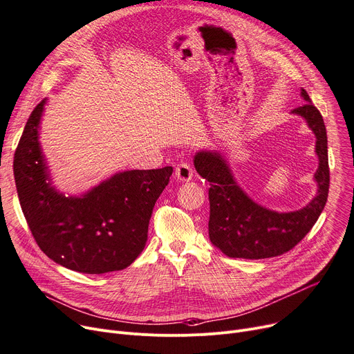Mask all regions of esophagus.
Instances as JSON below:
<instances>
[{
	"label": "esophagus",
	"instance_id": "1",
	"mask_svg": "<svg viewBox=\"0 0 354 354\" xmlns=\"http://www.w3.org/2000/svg\"><path fill=\"white\" fill-rule=\"evenodd\" d=\"M194 176V171L192 167L188 163H180L176 166L175 169V178L180 182H189Z\"/></svg>",
	"mask_w": 354,
	"mask_h": 354
}]
</instances>
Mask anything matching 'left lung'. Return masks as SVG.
<instances>
[{
  "mask_svg": "<svg viewBox=\"0 0 354 354\" xmlns=\"http://www.w3.org/2000/svg\"><path fill=\"white\" fill-rule=\"evenodd\" d=\"M303 106L291 115L306 120L315 136L319 167L314 174L317 192L306 207L278 212L259 205L235 179L227 156L215 149H201L194 156L196 172L207 179L209 188V239L231 258L261 259L281 255L294 248L319 219L328 196L330 171L327 132L320 111L301 88Z\"/></svg>",
  "mask_w": 354,
  "mask_h": 354,
  "instance_id": "8db88e82",
  "label": "left lung"
}]
</instances>
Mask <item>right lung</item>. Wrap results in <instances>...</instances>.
Here are the masks:
<instances>
[{
	"label": "right lung",
	"mask_w": 354,
	"mask_h": 354,
	"mask_svg": "<svg viewBox=\"0 0 354 354\" xmlns=\"http://www.w3.org/2000/svg\"><path fill=\"white\" fill-rule=\"evenodd\" d=\"M46 103L32 110L14 155L17 194L31 234L50 259L68 270H123L145 248L155 202L174 169L122 171L67 195L54 185L40 142Z\"/></svg>",
	"instance_id": "obj_1"
}]
</instances>
